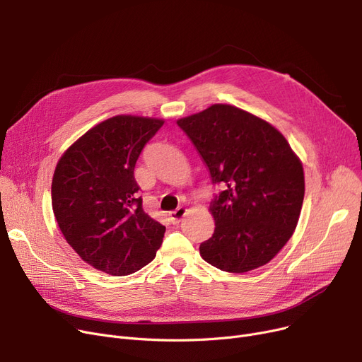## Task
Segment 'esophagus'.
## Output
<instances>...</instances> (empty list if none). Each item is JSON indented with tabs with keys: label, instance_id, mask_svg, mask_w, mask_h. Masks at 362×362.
<instances>
[{
	"label": "esophagus",
	"instance_id": "esophagus-1",
	"mask_svg": "<svg viewBox=\"0 0 362 362\" xmlns=\"http://www.w3.org/2000/svg\"><path fill=\"white\" fill-rule=\"evenodd\" d=\"M186 213H187L186 208L179 206L176 211H170V213H168V220H170L171 223H173V224H179V223L182 221V218L186 216Z\"/></svg>",
	"mask_w": 362,
	"mask_h": 362
}]
</instances>
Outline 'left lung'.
Listing matches in <instances>:
<instances>
[{
	"label": "left lung",
	"instance_id": "left-lung-1",
	"mask_svg": "<svg viewBox=\"0 0 362 362\" xmlns=\"http://www.w3.org/2000/svg\"><path fill=\"white\" fill-rule=\"evenodd\" d=\"M223 191L210 211L213 236L201 257L229 273L272 261L293 235L305 194L303 168L270 123L227 104H214L177 120Z\"/></svg>",
	"mask_w": 362,
	"mask_h": 362
}]
</instances>
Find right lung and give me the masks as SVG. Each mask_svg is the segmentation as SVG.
I'll list each match as a JSON object with an SVG mask.
<instances>
[{
    "label": "right lung",
    "instance_id": "1",
    "mask_svg": "<svg viewBox=\"0 0 362 362\" xmlns=\"http://www.w3.org/2000/svg\"><path fill=\"white\" fill-rule=\"evenodd\" d=\"M163 120L116 116L76 141L55 167L51 199L62 233L78 255L111 276L141 270L156 257L165 227L148 216L135 165Z\"/></svg>",
    "mask_w": 362,
    "mask_h": 362
}]
</instances>
